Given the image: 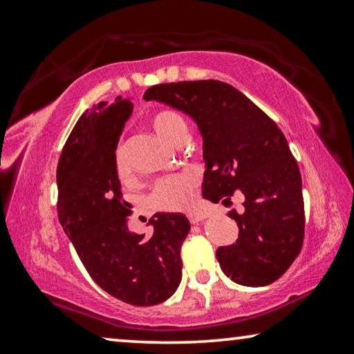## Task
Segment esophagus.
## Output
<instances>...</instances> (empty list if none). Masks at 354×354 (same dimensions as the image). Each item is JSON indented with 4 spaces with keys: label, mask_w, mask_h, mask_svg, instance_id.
<instances>
[{
    "label": "esophagus",
    "mask_w": 354,
    "mask_h": 354,
    "mask_svg": "<svg viewBox=\"0 0 354 354\" xmlns=\"http://www.w3.org/2000/svg\"><path fill=\"white\" fill-rule=\"evenodd\" d=\"M189 220H190L192 225H196V223H200L201 220H205V214H203V212H190Z\"/></svg>",
    "instance_id": "34e87169"
}]
</instances>
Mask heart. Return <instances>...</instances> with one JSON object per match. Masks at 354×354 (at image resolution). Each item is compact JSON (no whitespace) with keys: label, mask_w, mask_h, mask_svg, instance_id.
<instances>
[{"label":"heart","mask_w":354,"mask_h":354,"mask_svg":"<svg viewBox=\"0 0 354 354\" xmlns=\"http://www.w3.org/2000/svg\"><path fill=\"white\" fill-rule=\"evenodd\" d=\"M153 129L158 133L164 140L169 143H175L181 140L183 137H187L189 128L185 118L181 113L171 109H164L156 112L149 118ZM113 162H115V170L120 178L129 175V162L127 148L123 143H118L113 153ZM198 183V178L194 173H184L179 176H170L159 181L156 185L153 200L156 205L164 209H184L187 207L195 195V187Z\"/></svg>","instance_id":"obj_1"}]
</instances>
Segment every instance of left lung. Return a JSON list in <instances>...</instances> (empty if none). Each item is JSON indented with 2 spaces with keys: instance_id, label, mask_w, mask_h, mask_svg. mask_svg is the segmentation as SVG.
<instances>
[{
  "instance_id": "1",
  "label": "left lung",
  "mask_w": 354,
  "mask_h": 354,
  "mask_svg": "<svg viewBox=\"0 0 354 354\" xmlns=\"http://www.w3.org/2000/svg\"><path fill=\"white\" fill-rule=\"evenodd\" d=\"M194 120L203 137V196L226 206L243 195L236 243L220 247L217 259L234 283L261 287L283 277L303 247L301 175L277 123L230 84L181 81L158 84L143 95Z\"/></svg>"
}]
</instances>
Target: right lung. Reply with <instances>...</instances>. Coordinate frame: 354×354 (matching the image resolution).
<instances>
[{"instance_id": "add662e5", "label": "right lung", "mask_w": 354, "mask_h": 354, "mask_svg": "<svg viewBox=\"0 0 354 354\" xmlns=\"http://www.w3.org/2000/svg\"><path fill=\"white\" fill-rule=\"evenodd\" d=\"M133 98L101 101L77 120L57 164V215L92 279L133 306H154L181 283V245L190 231L185 215L158 212L153 234L128 230V203L113 162Z\"/></svg>"}]
</instances>
